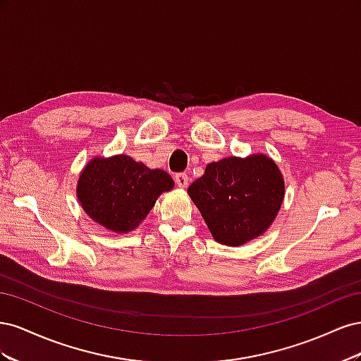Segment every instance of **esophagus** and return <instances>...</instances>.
<instances>
[{"mask_svg":"<svg viewBox=\"0 0 361 361\" xmlns=\"http://www.w3.org/2000/svg\"><path fill=\"white\" fill-rule=\"evenodd\" d=\"M174 180H176V185L179 188H187L188 183H190L187 173H178L176 176H174Z\"/></svg>","mask_w":361,"mask_h":361,"instance_id":"esophagus-1","label":"esophagus"}]
</instances>
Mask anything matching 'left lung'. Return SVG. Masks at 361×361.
I'll use <instances>...</instances> for the list:
<instances>
[{
	"label": "left lung",
	"mask_w": 361,
	"mask_h": 361,
	"mask_svg": "<svg viewBox=\"0 0 361 361\" xmlns=\"http://www.w3.org/2000/svg\"><path fill=\"white\" fill-rule=\"evenodd\" d=\"M188 194L216 243L238 247L267 232L285 197L277 164L264 154L207 164Z\"/></svg>",
	"instance_id": "1"
}]
</instances>
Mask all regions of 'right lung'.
Segmentation results:
<instances>
[{"instance_id":"obj_1","label":"right lung","mask_w":361,"mask_h":361,"mask_svg":"<svg viewBox=\"0 0 361 361\" xmlns=\"http://www.w3.org/2000/svg\"><path fill=\"white\" fill-rule=\"evenodd\" d=\"M174 182L164 170H150L128 155L94 158L80 174L76 195L93 221L128 233L145 220L159 194Z\"/></svg>"}]
</instances>
